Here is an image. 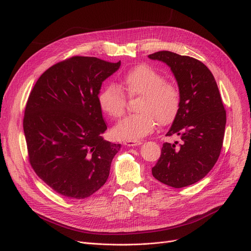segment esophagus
I'll use <instances>...</instances> for the list:
<instances>
[{
    "mask_svg": "<svg viewBox=\"0 0 251 251\" xmlns=\"http://www.w3.org/2000/svg\"><path fill=\"white\" fill-rule=\"evenodd\" d=\"M127 147H137L142 143L140 140H127L124 142Z\"/></svg>",
    "mask_w": 251,
    "mask_h": 251,
    "instance_id": "1",
    "label": "esophagus"
}]
</instances>
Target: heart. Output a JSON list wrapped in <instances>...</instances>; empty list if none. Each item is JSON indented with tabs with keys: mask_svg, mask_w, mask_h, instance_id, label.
I'll return each mask as SVG.
<instances>
[{
	"mask_svg": "<svg viewBox=\"0 0 251 251\" xmlns=\"http://www.w3.org/2000/svg\"><path fill=\"white\" fill-rule=\"evenodd\" d=\"M138 98L137 114L128 116L112 130L120 140H138L147 136L160 125L172 123L180 110L181 94L179 87L146 64L130 69L121 79L120 87L110 84L99 95L100 110L110 118H120L126 108V97Z\"/></svg>",
	"mask_w": 251,
	"mask_h": 251,
	"instance_id": "obj_1",
	"label": "heart"
}]
</instances>
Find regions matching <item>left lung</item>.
<instances>
[{
	"mask_svg": "<svg viewBox=\"0 0 251 251\" xmlns=\"http://www.w3.org/2000/svg\"><path fill=\"white\" fill-rule=\"evenodd\" d=\"M172 70L181 94L179 113L167 136L179 135L182 144L165 142L152 176L174 188L201 180L217 163L226 127L224 108L215 77L201 61L169 50L149 55Z\"/></svg>",
	"mask_w": 251,
	"mask_h": 251,
	"instance_id": "1",
	"label": "left lung"
}]
</instances>
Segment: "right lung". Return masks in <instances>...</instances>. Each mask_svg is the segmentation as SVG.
I'll list each match as a JSON object with an SVG mask.
<instances>
[{"label": "right lung", "mask_w": 251, "mask_h": 251, "mask_svg": "<svg viewBox=\"0 0 251 251\" xmlns=\"http://www.w3.org/2000/svg\"><path fill=\"white\" fill-rule=\"evenodd\" d=\"M121 61L75 56L37 79L26 102L23 130L29 163L57 193L82 200L107 181L121 144L104 140L99 104L101 83Z\"/></svg>", "instance_id": "1"}]
</instances>
